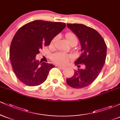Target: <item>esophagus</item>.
Here are the masks:
<instances>
[{"label":"esophagus","mask_w":120,"mask_h":120,"mask_svg":"<svg viewBox=\"0 0 120 120\" xmlns=\"http://www.w3.org/2000/svg\"><path fill=\"white\" fill-rule=\"evenodd\" d=\"M58 67L59 68L61 69H65V67H63V66H61V65H58Z\"/></svg>","instance_id":"34e87169"}]
</instances>
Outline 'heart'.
<instances>
[{
	"mask_svg": "<svg viewBox=\"0 0 120 120\" xmlns=\"http://www.w3.org/2000/svg\"><path fill=\"white\" fill-rule=\"evenodd\" d=\"M67 39H68L69 43L71 42V41L75 40L77 41V38L75 35L71 33H68L66 35ZM56 38H53V40L52 41L51 43L53 44L55 42ZM71 56L68 55L66 54L65 53L63 52H59V53H56L55 54L53 55L52 56V60L54 63L58 64L60 65H65L69 61L71 60Z\"/></svg>",
	"mask_w": 120,
	"mask_h": 120,
	"instance_id": "1",
	"label": "heart"
}]
</instances>
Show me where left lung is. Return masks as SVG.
<instances>
[{
    "instance_id": "1",
    "label": "left lung",
    "mask_w": 120,
    "mask_h": 120,
    "mask_svg": "<svg viewBox=\"0 0 120 120\" xmlns=\"http://www.w3.org/2000/svg\"><path fill=\"white\" fill-rule=\"evenodd\" d=\"M67 26L77 36L81 47V56L75 64L83 69L74 71V74L67 78L69 86L82 89L91 84L99 74L104 65L107 55V46L102 37L95 30L83 24H67Z\"/></svg>"
}]
</instances>
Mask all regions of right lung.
Masks as SVG:
<instances>
[{
  "mask_svg": "<svg viewBox=\"0 0 120 120\" xmlns=\"http://www.w3.org/2000/svg\"><path fill=\"white\" fill-rule=\"evenodd\" d=\"M65 26L64 22L35 20L18 30L12 41L9 57L13 71L21 82L34 86L46 80L49 71L55 66L39 61L35 57L43 46H49Z\"/></svg>",
  "mask_w": 120,
  "mask_h": 120,
  "instance_id": "1",
  "label": "right lung"
}]
</instances>
